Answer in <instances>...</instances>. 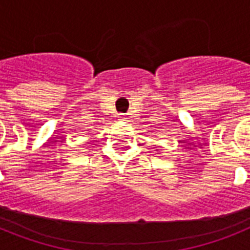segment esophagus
Masks as SVG:
<instances>
[{
  "label": "esophagus",
  "instance_id": "obj_1",
  "mask_svg": "<svg viewBox=\"0 0 250 250\" xmlns=\"http://www.w3.org/2000/svg\"><path fill=\"white\" fill-rule=\"evenodd\" d=\"M119 118H120V119H125V115L120 114V115H119Z\"/></svg>",
  "mask_w": 250,
  "mask_h": 250
}]
</instances>
